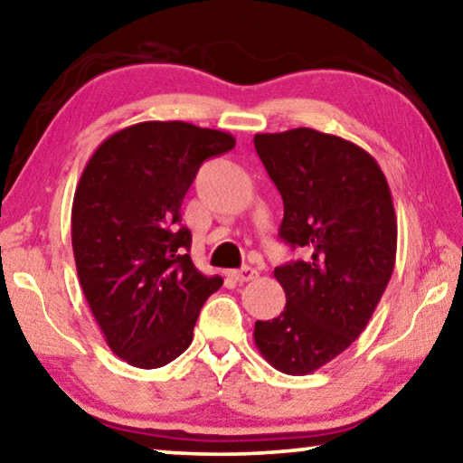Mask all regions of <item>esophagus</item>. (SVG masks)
<instances>
[{
  "instance_id": "obj_1",
  "label": "esophagus",
  "mask_w": 463,
  "mask_h": 463,
  "mask_svg": "<svg viewBox=\"0 0 463 463\" xmlns=\"http://www.w3.org/2000/svg\"><path fill=\"white\" fill-rule=\"evenodd\" d=\"M256 273L252 267H241V269H236V271H230V277L236 283H246V281H252L256 279Z\"/></svg>"
}]
</instances>
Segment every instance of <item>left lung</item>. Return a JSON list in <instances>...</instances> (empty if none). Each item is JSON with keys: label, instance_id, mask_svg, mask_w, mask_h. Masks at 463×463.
Returning <instances> with one entry per match:
<instances>
[{"label": "left lung", "instance_id": "left-lung-1", "mask_svg": "<svg viewBox=\"0 0 463 463\" xmlns=\"http://www.w3.org/2000/svg\"><path fill=\"white\" fill-rule=\"evenodd\" d=\"M283 198L279 238L304 259L275 269L286 308L256 321L254 344L286 374H310L366 329L387 289L397 217L385 174L364 148L312 128L256 134Z\"/></svg>", "mask_w": 463, "mask_h": 463}]
</instances>
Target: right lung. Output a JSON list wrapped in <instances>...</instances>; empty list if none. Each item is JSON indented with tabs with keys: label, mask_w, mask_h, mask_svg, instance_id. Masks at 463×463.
I'll return each mask as SVG.
<instances>
[{
	"label": "right lung",
	"mask_w": 463,
	"mask_h": 463,
	"mask_svg": "<svg viewBox=\"0 0 463 463\" xmlns=\"http://www.w3.org/2000/svg\"><path fill=\"white\" fill-rule=\"evenodd\" d=\"M233 146L222 130L140 122L111 134L84 165L72 204L76 271L105 341L128 364L175 360L222 288L192 262L180 209L203 163Z\"/></svg>",
	"instance_id": "right-lung-1"
}]
</instances>
